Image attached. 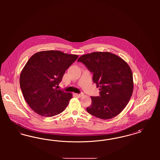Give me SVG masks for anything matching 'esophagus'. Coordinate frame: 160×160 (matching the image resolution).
<instances>
[{
  "label": "esophagus",
  "mask_w": 160,
  "mask_h": 160,
  "mask_svg": "<svg viewBox=\"0 0 160 160\" xmlns=\"http://www.w3.org/2000/svg\"><path fill=\"white\" fill-rule=\"evenodd\" d=\"M75 95L77 96V97H83L84 95L83 93H79V94H78V93H75Z\"/></svg>",
  "instance_id": "obj_1"
}]
</instances>
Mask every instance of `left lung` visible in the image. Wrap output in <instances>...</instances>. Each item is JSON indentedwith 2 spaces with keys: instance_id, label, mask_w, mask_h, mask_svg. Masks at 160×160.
<instances>
[{
  "instance_id": "left-lung-1",
  "label": "left lung",
  "mask_w": 160,
  "mask_h": 160,
  "mask_svg": "<svg viewBox=\"0 0 160 160\" xmlns=\"http://www.w3.org/2000/svg\"><path fill=\"white\" fill-rule=\"evenodd\" d=\"M82 62L93 75V82L99 88V96L91 97V105L86 110L102 119L119 114L132 96V72L121 58L110 52H93L80 56Z\"/></svg>"
}]
</instances>
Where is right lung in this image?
Segmentation results:
<instances>
[{"label": "right lung", "instance_id": "add662e5", "mask_svg": "<svg viewBox=\"0 0 160 160\" xmlns=\"http://www.w3.org/2000/svg\"><path fill=\"white\" fill-rule=\"evenodd\" d=\"M78 57L57 50L39 52L31 56L20 73V85L24 99L35 112L52 117L66 108L72 93L55 87Z\"/></svg>", "mask_w": 160, "mask_h": 160}]
</instances>
